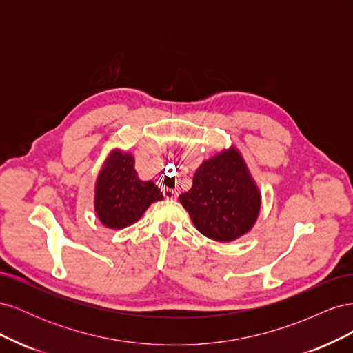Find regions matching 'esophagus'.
Listing matches in <instances>:
<instances>
[{"label": "esophagus", "mask_w": 353, "mask_h": 353, "mask_svg": "<svg viewBox=\"0 0 353 353\" xmlns=\"http://www.w3.org/2000/svg\"><path fill=\"white\" fill-rule=\"evenodd\" d=\"M162 191H163V196H165V199H168V200H174V199H176V197H178V193H176V191L170 190V188H163Z\"/></svg>", "instance_id": "1"}]
</instances>
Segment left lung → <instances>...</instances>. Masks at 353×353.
I'll list each match as a JSON object with an SVG mask.
<instances>
[{
    "instance_id": "obj_1",
    "label": "left lung",
    "mask_w": 353,
    "mask_h": 353,
    "mask_svg": "<svg viewBox=\"0 0 353 353\" xmlns=\"http://www.w3.org/2000/svg\"><path fill=\"white\" fill-rule=\"evenodd\" d=\"M179 201L203 236L221 243L249 232L261 210L259 188L236 147L205 160Z\"/></svg>"
}]
</instances>
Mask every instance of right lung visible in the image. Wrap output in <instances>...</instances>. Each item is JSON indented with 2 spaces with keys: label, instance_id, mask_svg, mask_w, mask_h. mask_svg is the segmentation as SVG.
<instances>
[{
  "label": "right lung",
  "instance_id": "right-lung-1",
  "mask_svg": "<svg viewBox=\"0 0 353 353\" xmlns=\"http://www.w3.org/2000/svg\"><path fill=\"white\" fill-rule=\"evenodd\" d=\"M163 194L153 181H141L131 153L113 150L95 181L94 209L104 227L122 230L132 225Z\"/></svg>",
  "mask_w": 353,
  "mask_h": 353
}]
</instances>
